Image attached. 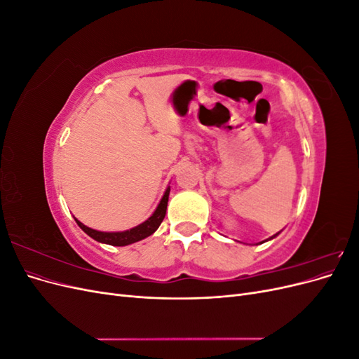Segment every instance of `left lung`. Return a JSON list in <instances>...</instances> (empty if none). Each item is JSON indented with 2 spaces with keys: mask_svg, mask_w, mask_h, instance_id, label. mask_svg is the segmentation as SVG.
<instances>
[{
  "mask_svg": "<svg viewBox=\"0 0 359 359\" xmlns=\"http://www.w3.org/2000/svg\"><path fill=\"white\" fill-rule=\"evenodd\" d=\"M278 233H280V232H278ZM278 233H276V235H273V236H271V238H268V240H265V241H269V240H273V238H276V236H277ZM262 243H264V241H262Z\"/></svg>",
  "mask_w": 359,
  "mask_h": 359,
  "instance_id": "obj_1",
  "label": "left lung"
}]
</instances>
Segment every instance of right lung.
Here are the masks:
<instances>
[{
	"instance_id": "1",
	"label": "right lung",
	"mask_w": 359,
	"mask_h": 359,
	"mask_svg": "<svg viewBox=\"0 0 359 359\" xmlns=\"http://www.w3.org/2000/svg\"><path fill=\"white\" fill-rule=\"evenodd\" d=\"M169 191H170V187L166 189V191H165V194H163L160 203L157 205L156 211L151 214V217H148V219L144 223H140V224L132 227V229H128V231H123V232H102V231H95V229H91V227H88V226H85L78 219H74V220H76V223H78V226L81 227V229L86 235L91 236L93 240L99 241L102 244L124 247V245H128V244H133V243H137L140 240H144V238L153 235L158 229V226L161 224L163 219H165V215H166L168 201H169Z\"/></svg>"
}]
</instances>
